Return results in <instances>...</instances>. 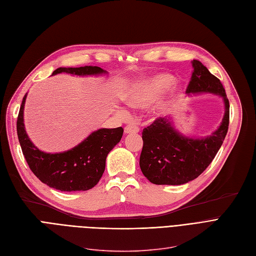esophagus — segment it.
I'll return each instance as SVG.
<instances>
[{"label": "esophagus", "mask_w": 256, "mask_h": 256, "mask_svg": "<svg viewBox=\"0 0 256 256\" xmlns=\"http://www.w3.org/2000/svg\"><path fill=\"white\" fill-rule=\"evenodd\" d=\"M138 132H139V128L134 126H128L124 128L126 134H135V133H138Z\"/></svg>", "instance_id": "34e87169"}]
</instances>
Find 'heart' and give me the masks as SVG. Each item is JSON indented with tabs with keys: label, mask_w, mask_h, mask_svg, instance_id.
Returning a JSON list of instances; mask_svg holds the SVG:
<instances>
[{
	"label": "heart",
	"mask_w": 256,
	"mask_h": 256,
	"mask_svg": "<svg viewBox=\"0 0 256 256\" xmlns=\"http://www.w3.org/2000/svg\"><path fill=\"white\" fill-rule=\"evenodd\" d=\"M174 78L168 74H158L152 77L140 80L136 82L124 94V100L128 106L135 108H146L153 104L162 94L172 85ZM180 92V88L175 86L170 94V98L176 97ZM168 106V99L159 101L153 108L155 116H160L166 112ZM119 116L128 118L130 116L126 108L118 110Z\"/></svg>",
	"instance_id": "1"
}]
</instances>
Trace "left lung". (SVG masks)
Listing matches in <instances>:
<instances>
[{
	"instance_id": "obj_1",
	"label": "left lung",
	"mask_w": 256,
	"mask_h": 256,
	"mask_svg": "<svg viewBox=\"0 0 256 256\" xmlns=\"http://www.w3.org/2000/svg\"><path fill=\"white\" fill-rule=\"evenodd\" d=\"M188 96L212 94L222 99L224 112L220 126L206 137L182 134L173 118H159L142 132L144 148L140 155L141 172L154 184L180 186L194 180L212 162L229 126V100L220 79L198 60H193Z\"/></svg>"
}]
</instances>
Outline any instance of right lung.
Wrapping results in <instances>:
<instances>
[{"mask_svg":"<svg viewBox=\"0 0 256 256\" xmlns=\"http://www.w3.org/2000/svg\"><path fill=\"white\" fill-rule=\"evenodd\" d=\"M66 72L79 77L106 74L98 66L59 68L52 76ZM24 96L16 121L18 142L32 173L50 188L62 192L88 191L96 186L106 170L108 153L118 144L123 128H99L70 150L60 153H46L38 148L28 137L24 126Z\"/></svg>","mask_w":256,"mask_h":256,"instance_id":"1","label":"right lung"}]
</instances>
